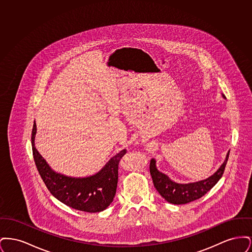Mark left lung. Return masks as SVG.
Here are the masks:
<instances>
[{"instance_id":"obj_1","label":"left lung","mask_w":252,"mask_h":252,"mask_svg":"<svg viewBox=\"0 0 252 252\" xmlns=\"http://www.w3.org/2000/svg\"><path fill=\"white\" fill-rule=\"evenodd\" d=\"M228 155L229 153H228L224 163L212 177L207 180L189 184H179L172 181L166 175L157 169L156 161L154 158H152L150 160V174L154 186L157 191L169 203L180 205L199 199L205 193L209 192L218 182V180L221 179L228 162Z\"/></svg>"}]
</instances>
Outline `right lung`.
<instances>
[{
  "instance_id": "obj_1",
  "label": "right lung",
  "mask_w": 252,
  "mask_h": 252,
  "mask_svg": "<svg viewBox=\"0 0 252 252\" xmlns=\"http://www.w3.org/2000/svg\"><path fill=\"white\" fill-rule=\"evenodd\" d=\"M36 132V123H34L31 137L34 160L50 192L62 203L78 211L99 213L107 209L116 193L119 162L126 153V149L113 157L94 176L83 179L69 178L54 172L37 152L34 143Z\"/></svg>"
}]
</instances>
